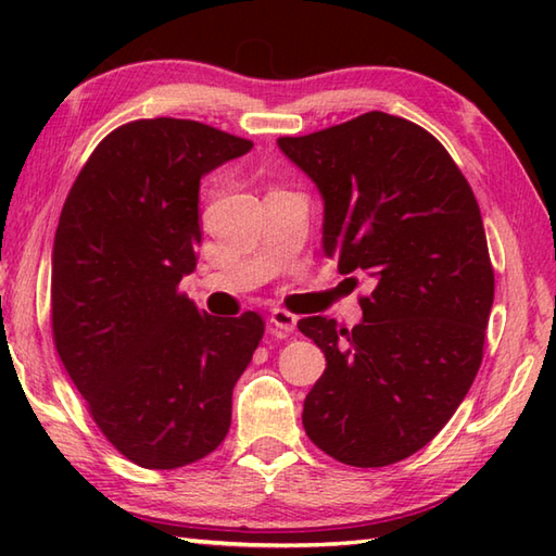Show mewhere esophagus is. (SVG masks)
Masks as SVG:
<instances>
[{
	"label": "esophagus",
	"instance_id": "obj_1",
	"mask_svg": "<svg viewBox=\"0 0 556 556\" xmlns=\"http://www.w3.org/2000/svg\"><path fill=\"white\" fill-rule=\"evenodd\" d=\"M269 323H271V327L279 329V332H293V329H296L299 317L285 308H275L269 315Z\"/></svg>",
	"mask_w": 556,
	"mask_h": 556
}]
</instances>
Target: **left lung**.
<instances>
[{
	"label": "left lung",
	"mask_w": 556,
	"mask_h": 556,
	"mask_svg": "<svg viewBox=\"0 0 556 556\" xmlns=\"http://www.w3.org/2000/svg\"><path fill=\"white\" fill-rule=\"evenodd\" d=\"M277 146L325 200V255L372 281L353 329L299 320L327 358L305 434L346 466L396 464L444 428L482 363L494 271L478 200L440 140L401 116L368 112Z\"/></svg>",
	"instance_id": "8db88e82"
}]
</instances>
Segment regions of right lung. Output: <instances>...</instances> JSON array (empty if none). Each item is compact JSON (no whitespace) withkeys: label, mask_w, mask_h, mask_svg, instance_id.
Instances as JSON below:
<instances>
[{"label":"right lung","mask_w":556,"mask_h":556,"mask_svg":"<svg viewBox=\"0 0 556 556\" xmlns=\"http://www.w3.org/2000/svg\"><path fill=\"white\" fill-rule=\"evenodd\" d=\"M251 140L191 119L112 131L76 176L52 248V334L102 434L172 470L222 444L233 384L265 323L215 317L179 293L198 263L200 179Z\"/></svg>","instance_id":"1"}]
</instances>
